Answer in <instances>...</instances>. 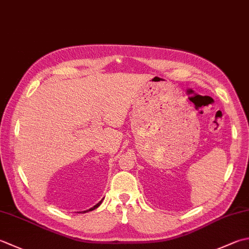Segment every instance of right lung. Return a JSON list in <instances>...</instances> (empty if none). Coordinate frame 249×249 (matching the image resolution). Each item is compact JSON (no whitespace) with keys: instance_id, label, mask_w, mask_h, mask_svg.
Here are the masks:
<instances>
[{"instance_id":"obj_1","label":"right lung","mask_w":249,"mask_h":249,"mask_svg":"<svg viewBox=\"0 0 249 249\" xmlns=\"http://www.w3.org/2000/svg\"><path fill=\"white\" fill-rule=\"evenodd\" d=\"M102 199H104V198H102ZM102 199H101V201L98 203V204H96V205L94 206V207H91V208H89V209H87V211H83V212H77V213H89V212H91V211H94V209H96L97 207H98V206H100V204L102 203Z\"/></svg>"}]
</instances>
